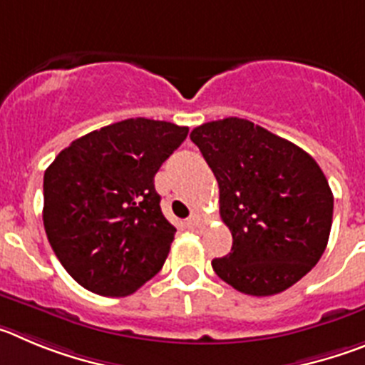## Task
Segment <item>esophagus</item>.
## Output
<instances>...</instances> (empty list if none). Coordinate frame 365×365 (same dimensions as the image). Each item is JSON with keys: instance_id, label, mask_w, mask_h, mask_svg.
Here are the masks:
<instances>
[{"instance_id": "1", "label": "esophagus", "mask_w": 365, "mask_h": 365, "mask_svg": "<svg viewBox=\"0 0 365 365\" xmlns=\"http://www.w3.org/2000/svg\"><path fill=\"white\" fill-rule=\"evenodd\" d=\"M187 227H189L190 231H198V229H200L198 216H190V218L187 220Z\"/></svg>"}]
</instances>
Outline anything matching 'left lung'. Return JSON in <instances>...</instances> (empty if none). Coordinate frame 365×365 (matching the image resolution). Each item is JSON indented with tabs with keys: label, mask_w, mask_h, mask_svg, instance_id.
Instances as JSON below:
<instances>
[{
	"label": "left lung",
	"mask_w": 365,
	"mask_h": 365,
	"mask_svg": "<svg viewBox=\"0 0 365 365\" xmlns=\"http://www.w3.org/2000/svg\"><path fill=\"white\" fill-rule=\"evenodd\" d=\"M190 140L220 187V216L231 252L212 260L229 285L271 297L305 277L324 255L333 223V192L309 154L242 118L196 127Z\"/></svg>",
	"instance_id": "1"
}]
</instances>
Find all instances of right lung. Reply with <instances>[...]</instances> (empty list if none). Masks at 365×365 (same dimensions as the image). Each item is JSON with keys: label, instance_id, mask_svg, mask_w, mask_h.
<instances>
[{"label": "right lung", "instance_id": "obj_1", "mask_svg": "<svg viewBox=\"0 0 365 365\" xmlns=\"http://www.w3.org/2000/svg\"><path fill=\"white\" fill-rule=\"evenodd\" d=\"M187 133L130 118L78 138L47 167L45 232L81 287L127 297L163 267L176 229L163 216L154 176Z\"/></svg>", "mask_w": 365, "mask_h": 365}]
</instances>
